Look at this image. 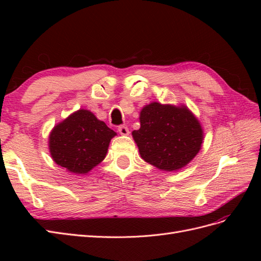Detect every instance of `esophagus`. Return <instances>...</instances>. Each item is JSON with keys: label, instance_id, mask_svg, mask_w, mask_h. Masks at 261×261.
I'll return each mask as SVG.
<instances>
[{"label": "esophagus", "instance_id": "esophagus-1", "mask_svg": "<svg viewBox=\"0 0 261 261\" xmlns=\"http://www.w3.org/2000/svg\"><path fill=\"white\" fill-rule=\"evenodd\" d=\"M118 130L120 132V135H122V136H127V135H129V129H127L126 125H120L118 127Z\"/></svg>", "mask_w": 261, "mask_h": 261}]
</instances>
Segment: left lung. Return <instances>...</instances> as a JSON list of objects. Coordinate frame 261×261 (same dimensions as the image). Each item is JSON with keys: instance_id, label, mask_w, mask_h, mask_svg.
Listing matches in <instances>:
<instances>
[{"instance_id": "obj_1", "label": "left lung", "mask_w": 261, "mask_h": 261, "mask_svg": "<svg viewBox=\"0 0 261 261\" xmlns=\"http://www.w3.org/2000/svg\"><path fill=\"white\" fill-rule=\"evenodd\" d=\"M145 162L162 170H178L198 153L203 141L199 121L185 105L152 102L140 112V129L132 132Z\"/></svg>"}]
</instances>
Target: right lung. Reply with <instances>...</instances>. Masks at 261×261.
Here are the masks:
<instances>
[{"label": "right lung", "instance_id": "1", "mask_svg": "<svg viewBox=\"0 0 261 261\" xmlns=\"http://www.w3.org/2000/svg\"><path fill=\"white\" fill-rule=\"evenodd\" d=\"M113 130L87 110H79L54 127L49 150L60 167L86 174L107 156Z\"/></svg>", "mask_w": 261, "mask_h": 261}]
</instances>
